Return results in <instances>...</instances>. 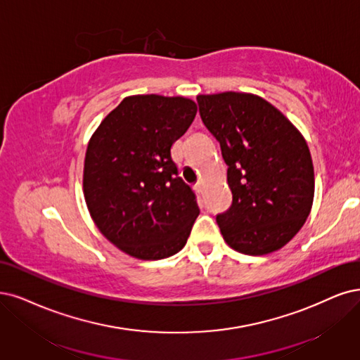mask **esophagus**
Here are the masks:
<instances>
[{
	"instance_id": "obj_1",
	"label": "esophagus",
	"mask_w": 360,
	"mask_h": 360,
	"mask_svg": "<svg viewBox=\"0 0 360 360\" xmlns=\"http://www.w3.org/2000/svg\"><path fill=\"white\" fill-rule=\"evenodd\" d=\"M194 188H195V191H197L198 194H203V191H205V184H203V182H197Z\"/></svg>"
}]
</instances>
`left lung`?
Returning a JSON list of instances; mask_svg holds the SVG:
<instances>
[{
	"instance_id": "1",
	"label": "left lung",
	"mask_w": 360,
	"mask_h": 360,
	"mask_svg": "<svg viewBox=\"0 0 360 360\" xmlns=\"http://www.w3.org/2000/svg\"><path fill=\"white\" fill-rule=\"evenodd\" d=\"M198 111L221 145L233 203L217 222L224 240L246 255L283 248L313 205L309 145L276 106L252 93L198 95Z\"/></svg>"
}]
</instances>
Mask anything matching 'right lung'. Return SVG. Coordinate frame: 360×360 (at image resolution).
I'll return each instance as SVG.
<instances>
[{"label": "right lung", "mask_w": 360, "mask_h": 360, "mask_svg": "<svg viewBox=\"0 0 360 360\" xmlns=\"http://www.w3.org/2000/svg\"><path fill=\"white\" fill-rule=\"evenodd\" d=\"M195 114V102L182 96H127L89 141L87 209L99 231L130 257L163 259L187 243L200 209L170 148Z\"/></svg>", "instance_id": "1"}]
</instances>
